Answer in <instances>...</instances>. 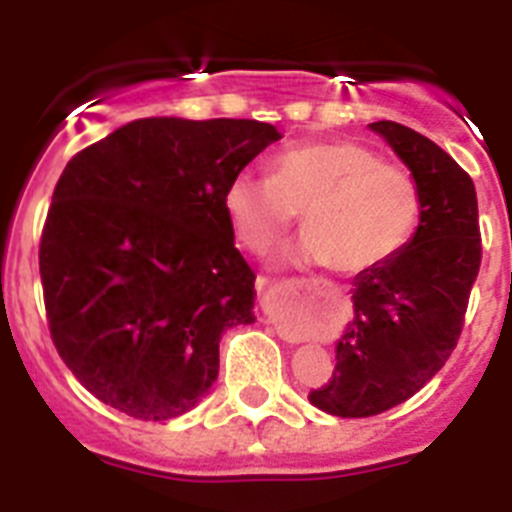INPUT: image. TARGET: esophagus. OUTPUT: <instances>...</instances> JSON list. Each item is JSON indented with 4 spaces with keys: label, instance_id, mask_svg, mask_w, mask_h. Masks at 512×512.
<instances>
[{
    "label": "esophagus",
    "instance_id": "1",
    "mask_svg": "<svg viewBox=\"0 0 512 512\" xmlns=\"http://www.w3.org/2000/svg\"><path fill=\"white\" fill-rule=\"evenodd\" d=\"M297 287H312L315 282H310V279H300V282H295ZM261 289H264V282H261Z\"/></svg>",
    "mask_w": 512,
    "mask_h": 512
}]
</instances>
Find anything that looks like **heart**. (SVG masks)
Returning <instances> with one entry per match:
<instances>
[{
  "label": "heart",
  "mask_w": 512,
  "mask_h": 512,
  "mask_svg": "<svg viewBox=\"0 0 512 512\" xmlns=\"http://www.w3.org/2000/svg\"><path fill=\"white\" fill-rule=\"evenodd\" d=\"M225 215L253 253L269 251L302 212L305 235L289 264H328L364 274L395 259L420 223L418 182L348 140L302 143L271 161V179L238 171L223 192Z\"/></svg>",
  "instance_id": "heart-1"
}]
</instances>
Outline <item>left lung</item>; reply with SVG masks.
<instances>
[{
  "mask_svg": "<svg viewBox=\"0 0 512 512\" xmlns=\"http://www.w3.org/2000/svg\"><path fill=\"white\" fill-rule=\"evenodd\" d=\"M384 138L418 182L420 223L395 259L354 279V318L336 341V372L310 402L338 418H369L410 400L459 341L482 261L477 192L433 140L379 120Z\"/></svg>",
  "mask_w": 512,
  "mask_h": 512,
  "instance_id": "1",
  "label": "left lung"
}]
</instances>
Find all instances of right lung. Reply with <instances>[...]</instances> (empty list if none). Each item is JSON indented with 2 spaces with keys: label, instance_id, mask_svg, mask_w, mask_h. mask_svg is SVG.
<instances>
[{
  "label": "right lung",
  "instance_id": "right-lung-1",
  "mask_svg": "<svg viewBox=\"0 0 512 512\" xmlns=\"http://www.w3.org/2000/svg\"><path fill=\"white\" fill-rule=\"evenodd\" d=\"M279 138L269 122L143 117L66 164L40 241L45 312L104 405L169 420L210 392L220 336L256 320L225 184Z\"/></svg>",
  "mask_w": 512,
  "mask_h": 512
}]
</instances>
